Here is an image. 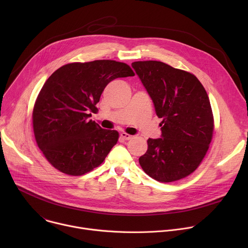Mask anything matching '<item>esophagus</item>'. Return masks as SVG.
<instances>
[{"instance_id": "obj_1", "label": "esophagus", "mask_w": 248, "mask_h": 248, "mask_svg": "<svg viewBox=\"0 0 248 248\" xmlns=\"http://www.w3.org/2000/svg\"><path fill=\"white\" fill-rule=\"evenodd\" d=\"M121 137H123V138H124V139H125V140H130L133 136H132V135H130V134H128V133L122 132V133H121Z\"/></svg>"}]
</instances>
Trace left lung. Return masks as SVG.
<instances>
[{
  "label": "left lung",
  "mask_w": 248,
  "mask_h": 248,
  "mask_svg": "<svg viewBox=\"0 0 248 248\" xmlns=\"http://www.w3.org/2000/svg\"><path fill=\"white\" fill-rule=\"evenodd\" d=\"M135 70L162 119L161 138H149L139 164L152 179L171 183L193 172L206 155L214 120L197 78L157 61L134 62Z\"/></svg>",
  "instance_id": "8db88e82"
}]
</instances>
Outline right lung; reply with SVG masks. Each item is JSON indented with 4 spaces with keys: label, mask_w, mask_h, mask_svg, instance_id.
Segmentation results:
<instances>
[{
    "label": "right lung",
    "mask_w": 248,
    "mask_h": 248,
    "mask_svg": "<svg viewBox=\"0 0 248 248\" xmlns=\"http://www.w3.org/2000/svg\"><path fill=\"white\" fill-rule=\"evenodd\" d=\"M133 76L129 65L111 60L67 63L53 73L32 113L37 145L53 167L81 175L103 163L119 132L104 129L89 118L109 82Z\"/></svg>",
    "instance_id": "right-lung-1"
}]
</instances>
